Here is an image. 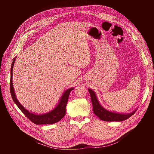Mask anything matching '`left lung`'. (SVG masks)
<instances>
[{"label":"left lung","instance_id":"left-lung-1","mask_svg":"<svg viewBox=\"0 0 154 154\" xmlns=\"http://www.w3.org/2000/svg\"><path fill=\"white\" fill-rule=\"evenodd\" d=\"M88 91L90 93L91 101L93 104V112L96 116L99 118L100 120L107 122H112V121H117V122H121L128 119L135 113L136 109L130 113H119L113 112L107 110L101 105V104L97 99L95 93L91 89H88Z\"/></svg>","mask_w":154,"mask_h":154}]
</instances>
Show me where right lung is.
<instances>
[{"label": "right lung", "instance_id": "1", "mask_svg": "<svg viewBox=\"0 0 154 154\" xmlns=\"http://www.w3.org/2000/svg\"><path fill=\"white\" fill-rule=\"evenodd\" d=\"M16 57L12 61L11 69V82H10V88H11V93L12 98V100H14V103L17 105L22 112L24 114L28 119H30L32 122L40 125V124H52L56 123L61 120L64 116L65 115V109L67 103L68 98L69 96V94L72 90L74 89V87H71L70 89L65 90L60 98V100L57 103V105L55 106L54 109H52L50 112L44 114H35L26 110L20 103L18 100L16 98V94L14 92V87L12 83V71L13 67L16 60Z\"/></svg>", "mask_w": 154, "mask_h": 154}]
</instances>
